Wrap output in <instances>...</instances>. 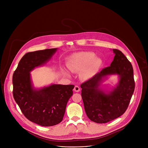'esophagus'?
Listing matches in <instances>:
<instances>
[{"label": "esophagus", "mask_w": 148, "mask_h": 148, "mask_svg": "<svg viewBox=\"0 0 148 148\" xmlns=\"http://www.w3.org/2000/svg\"><path fill=\"white\" fill-rule=\"evenodd\" d=\"M74 91L75 92H79L80 91V88L78 86H75L74 88Z\"/></svg>", "instance_id": "34e87169"}]
</instances>
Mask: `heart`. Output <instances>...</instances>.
Segmentation results:
<instances>
[{
	"instance_id": "b5f03b06",
	"label": "heart",
	"mask_w": 148,
	"mask_h": 148,
	"mask_svg": "<svg viewBox=\"0 0 148 148\" xmlns=\"http://www.w3.org/2000/svg\"><path fill=\"white\" fill-rule=\"evenodd\" d=\"M101 64V60L95 57L94 53L79 52L73 54L70 57L67 67L73 73L81 71V78L84 80H87L96 74ZM64 73L69 75L67 71H64Z\"/></svg>"
}]
</instances>
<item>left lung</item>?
<instances>
[{
	"instance_id": "left-lung-1",
	"label": "left lung",
	"mask_w": 148,
	"mask_h": 148,
	"mask_svg": "<svg viewBox=\"0 0 148 148\" xmlns=\"http://www.w3.org/2000/svg\"><path fill=\"white\" fill-rule=\"evenodd\" d=\"M113 52L115 55L110 66L81 85L86 114L91 121L98 123L108 122L123 114L135 90L131 63L120 50L113 49ZM111 75H119L118 84L111 90L102 89L101 84Z\"/></svg>"
}]
</instances>
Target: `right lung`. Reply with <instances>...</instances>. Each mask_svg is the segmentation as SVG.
I'll list each match as a JSON object with an SVG mask.
<instances>
[{"instance_id": "1", "label": "right lung", "mask_w": 148, "mask_h": 148, "mask_svg": "<svg viewBox=\"0 0 148 148\" xmlns=\"http://www.w3.org/2000/svg\"><path fill=\"white\" fill-rule=\"evenodd\" d=\"M57 50L55 48L26 53L13 75L16 102L26 118L43 126H54L62 121L74 87V85L61 84H51L39 89L33 87L30 72L45 64Z\"/></svg>"}]
</instances>
